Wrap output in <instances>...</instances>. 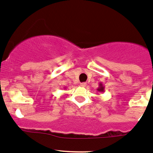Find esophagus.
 I'll return each mask as SVG.
<instances>
[{
  "mask_svg": "<svg viewBox=\"0 0 153 153\" xmlns=\"http://www.w3.org/2000/svg\"><path fill=\"white\" fill-rule=\"evenodd\" d=\"M85 85H86V83H80V86L85 87Z\"/></svg>",
  "mask_w": 153,
  "mask_h": 153,
  "instance_id": "obj_1",
  "label": "esophagus"
}]
</instances>
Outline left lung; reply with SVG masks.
Segmentation results:
<instances>
[{"instance_id":"left-lung-1","label":"left lung","mask_w":153,"mask_h":153,"mask_svg":"<svg viewBox=\"0 0 153 153\" xmlns=\"http://www.w3.org/2000/svg\"><path fill=\"white\" fill-rule=\"evenodd\" d=\"M97 91L100 92H104V91H105V86H103V84H102V83H100V84H99V87L98 88H97Z\"/></svg>"}]
</instances>
